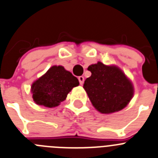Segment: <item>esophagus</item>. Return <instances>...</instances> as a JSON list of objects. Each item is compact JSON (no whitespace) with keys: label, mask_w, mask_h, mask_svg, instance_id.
Here are the masks:
<instances>
[{"label":"esophagus","mask_w":158,"mask_h":158,"mask_svg":"<svg viewBox=\"0 0 158 158\" xmlns=\"http://www.w3.org/2000/svg\"><path fill=\"white\" fill-rule=\"evenodd\" d=\"M78 79H79V83H80L81 85L83 84V82H84V77H83V76H79Z\"/></svg>","instance_id":"obj_1"}]
</instances>
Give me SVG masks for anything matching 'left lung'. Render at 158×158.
<instances>
[{"label": "left lung", "mask_w": 158, "mask_h": 158, "mask_svg": "<svg viewBox=\"0 0 158 158\" xmlns=\"http://www.w3.org/2000/svg\"><path fill=\"white\" fill-rule=\"evenodd\" d=\"M87 69L91 76L85 80L83 88L97 110L110 114L128 105L134 96V86L119 67L98 61Z\"/></svg>", "instance_id": "1"}]
</instances>
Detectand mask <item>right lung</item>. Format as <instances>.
<instances>
[{"mask_svg": "<svg viewBox=\"0 0 158 158\" xmlns=\"http://www.w3.org/2000/svg\"><path fill=\"white\" fill-rule=\"evenodd\" d=\"M79 85L76 76L61 65H53L32 83L31 92L38 106L53 108L66 99L72 89Z\"/></svg>", "mask_w": 158, "mask_h": 158, "instance_id": "obj_1", "label": "right lung"}]
</instances>
